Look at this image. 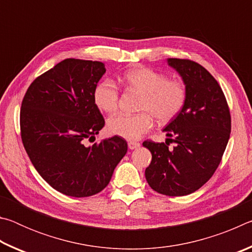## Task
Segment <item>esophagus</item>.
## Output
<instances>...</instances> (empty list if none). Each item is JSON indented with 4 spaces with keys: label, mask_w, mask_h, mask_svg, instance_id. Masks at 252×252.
Returning <instances> with one entry per match:
<instances>
[{
    "label": "esophagus",
    "mask_w": 252,
    "mask_h": 252,
    "mask_svg": "<svg viewBox=\"0 0 252 252\" xmlns=\"http://www.w3.org/2000/svg\"><path fill=\"white\" fill-rule=\"evenodd\" d=\"M127 147H129L130 150H133V149H136L140 147V143L135 142V141H129L127 142Z\"/></svg>",
    "instance_id": "obj_1"
}]
</instances>
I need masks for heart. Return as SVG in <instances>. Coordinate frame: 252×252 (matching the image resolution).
I'll return each mask as SVG.
<instances>
[{
    "label": "heart",
    "mask_w": 252,
    "mask_h": 252,
    "mask_svg": "<svg viewBox=\"0 0 252 252\" xmlns=\"http://www.w3.org/2000/svg\"><path fill=\"white\" fill-rule=\"evenodd\" d=\"M125 83L142 94L136 114H118L108 120L110 133L127 140L139 139L150 131L153 118L160 123L176 119L185 108L188 91L186 83L178 79H168L165 74L149 67H136L123 76ZM93 99L97 108L105 113L118 110L120 90L113 80L104 79L96 84Z\"/></svg>",
    "instance_id": "obj_1"
}]
</instances>
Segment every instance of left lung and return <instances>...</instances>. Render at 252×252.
I'll use <instances>...</instances> for the list:
<instances>
[{
  "label": "left lung",
  "mask_w": 252,
  "mask_h": 252,
  "mask_svg": "<svg viewBox=\"0 0 252 252\" xmlns=\"http://www.w3.org/2000/svg\"><path fill=\"white\" fill-rule=\"evenodd\" d=\"M186 83L188 96L180 114L164 127L169 139L142 144L152 155L146 179L169 197L194 192L219 167L231 132V116L222 89L210 72L189 59H168ZM170 143H174L173 148Z\"/></svg>",
  "instance_id": "left-lung-1"
}]
</instances>
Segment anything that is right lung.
<instances>
[{
    "mask_svg": "<svg viewBox=\"0 0 252 252\" xmlns=\"http://www.w3.org/2000/svg\"><path fill=\"white\" fill-rule=\"evenodd\" d=\"M104 72L102 62L65 59L37 76L22 100L20 129L25 151L40 176L70 197L103 190L127 150L119 135L84 144L105 123L93 99Z\"/></svg>",
    "mask_w": 252,
    "mask_h": 252,
    "instance_id": "1",
    "label": "right lung"
}]
</instances>
